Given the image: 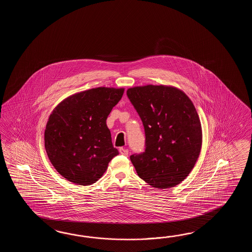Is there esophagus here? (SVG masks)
I'll list each match as a JSON object with an SVG mask.
<instances>
[{
    "instance_id": "34e87169",
    "label": "esophagus",
    "mask_w": 252,
    "mask_h": 252,
    "mask_svg": "<svg viewBox=\"0 0 252 252\" xmlns=\"http://www.w3.org/2000/svg\"><path fill=\"white\" fill-rule=\"evenodd\" d=\"M119 151H120V154H122V155H128V150H126V149H124V148H120V150H119Z\"/></svg>"
}]
</instances>
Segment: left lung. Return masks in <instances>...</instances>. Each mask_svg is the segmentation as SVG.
<instances>
[{
	"mask_svg": "<svg viewBox=\"0 0 252 252\" xmlns=\"http://www.w3.org/2000/svg\"><path fill=\"white\" fill-rule=\"evenodd\" d=\"M127 96L144 126L145 151L129 157L138 176L158 189L180 184L193 169L202 146L193 102L172 86H137L127 90Z\"/></svg>",
	"mask_w": 252,
	"mask_h": 252,
	"instance_id": "8db88e82",
	"label": "left lung"
}]
</instances>
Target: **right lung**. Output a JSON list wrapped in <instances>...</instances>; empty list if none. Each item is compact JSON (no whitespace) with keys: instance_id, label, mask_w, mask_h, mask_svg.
Masks as SVG:
<instances>
[{"instance_id":"obj_1","label":"right lung","mask_w":252,"mask_h":252,"mask_svg":"<svg viewBox=\"0 0 252 252\" xmlns=\"http://www.w3.org/2000/svg\"><path fill=\"white\" fill-rule=\"evenodd\" d=\"M124 92L110 87L81 92L64 99L50 114L45 149L54 167L70 182L81 186L96 182L118 155L106 119Z\"/></svg>"}]
</instances>
